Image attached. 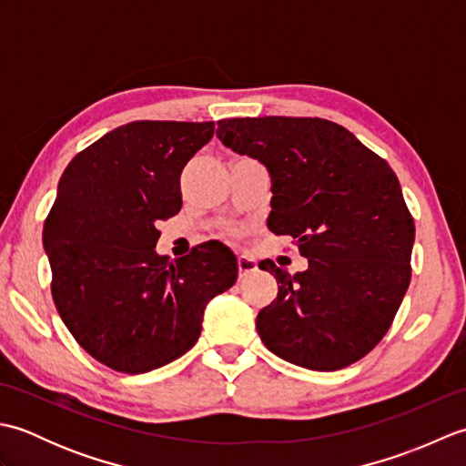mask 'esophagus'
<instances>
[{"label": "esophagus", "mask_w": 466, "mask_h": 466, "mask_svg": "<svg viewBox=\"0 0 466 466\" xmlns=\"http://www.w3.org/2000/svg\"><path fill=\"white\" fill-rule=\"evenodd\" d=\"M258 270V264H256V260H252L250 256H238V272H240V279H244V276H248L252 272Z\"/></svg>", "instance_id": "1"}]
</instances>
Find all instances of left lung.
<instances>
[{"label":"left lung","instance_id":"obj_1","mask_svg":"<svg viewBox=\"0 0 466 466\" xmlns=\"http://www.w3.org/2000/svg\"><path fill=\"white\" fill-rule=\"evenodd\" d=\"M216 136L268 167V228L309 258L294 276L260 262L280 284L256 319L266 349L324 372L360 360L389 332L410 284L414 220L397 174L322 117H232Z\"/></svg>","mask_w":466,"mask_h":466}]
</instances>
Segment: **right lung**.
<instances>
[{
    "label": "right lung",
    "instance_id": "right-lung-1",
    "mask_svg": "<svg viewBox=\"0 0 466 466\" xmlns=\"http://www.w3.org/2000/svg\"><path fill=\"white\" fill-rule=\"evenodd\" d=\"M214 122H130L67 164L44 222L52 296L96 360L142 374L198 342L204 309L234 286L238 262L204 242L170 262L156 224L180 212V174L212 140Z\"/></svg>",
    "mask_w": 466,
    "mask_h": 466
}]
</instances>
